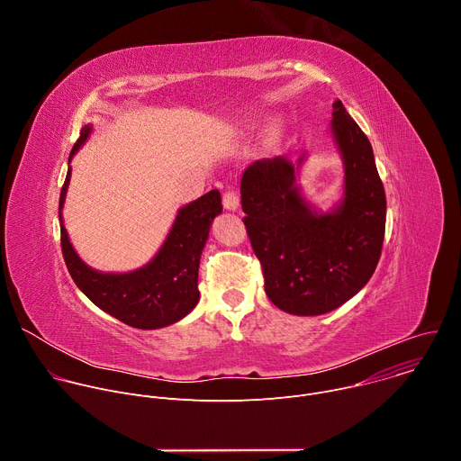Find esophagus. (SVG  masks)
Segmentation results:
<instances>
[{"mask_svg": "<svg viewBox=\"0 0 461 461\" xmlns=\"http://www.w3.org/2000/svg\"><path fill=\"white\" fill-rule=\"evenodd\" d=\"M222 204L228 212H237L240 206V199H239V193L237 191H226L222 194Z\"/></svg>", "mask_w": 461, "mask_h": 461, "instance_id": "1", "label": "esophagus"}]
</instances>
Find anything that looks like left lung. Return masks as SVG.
<instances>
[{"label": "left lung", "mask_w": 461, "mask_h": 461, "mask_svg": "<svg viewBox=\"0 0 461 461\" xmlns=\"http://www.w3.org/2000/svg\"><path fill=\"white\" fill-rule=\"evenodd\" d=\"M330 135L343 162L339 201L310 203L297 184L306 153L251 162L240 178V203L267 295L286 313L321 315L352 299L381 255L386 199L374 151L341 100L332 104Z\"/></svg>", "instance_id": "left-lung-1"}]
</instances>
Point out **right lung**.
<instances>
[{"label": "right lung", "mask_w": 461, "mask_h": 461, "mask_svg": "<svg viewBox=\"0 0 461 461\" xmlns=\"http://www.w3.org/2000/svg\"><path fill=\"white\" fill-rule=\"evenodd\" d=\"M91 133L93 123L82 127L80 139L69 155L68 176L59 193L58 217L65 265L77 286L100 310L118 321L140 330H157V328L175 324L191 313L201 299V255L210 237L213 219L222 213L221 193L212 189L201 199L182 206L160 249L144 267L122 274L95 270L77 253L61 215L71 180V160Z\"/></svg>", "instance_id": "1"}]
</instances>
